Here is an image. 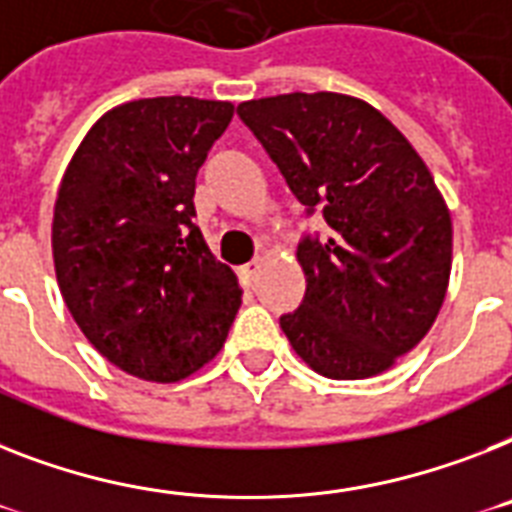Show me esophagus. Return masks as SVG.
I'll return each instance as SVG.
<instances>
[{
  "label": "esophagus",
  "instance_id": "1",
  "mask_svg": "<svg viewBox=\"0 0 512 512\" xmlns=\"http://www.w3.org/2000/svg\"><path fill=\"white\" fill-rule=\"evenodd\" d=\"M260 268H263V260H252V263L244 265V268H242L244 281H255V276L260 273Z\"/></svg>",
  "mask_w": 512,
  "mask_h": 512
}]
</instances>
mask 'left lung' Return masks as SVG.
I'll return each instance as SVG.
<instances>
[{"mask_svg":"<svg viewBox=\"0 0 512 512\" xmlns=\"http://www.w3.org/2000/svg\"><path fill=\"white\" fill-rule=\"evenodd\" d=\"M236 110L331 228L297 249L305 299L281 315L292 350L339 381L389 371L429 334L450 286V207L431 170L392 120L350 94L294 91Z\"/></svg>","mask_w":512,"mask_h":512,"instance_id":"obj_1","label":"left lung"}]
</instances>
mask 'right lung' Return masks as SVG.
Segmentation results:
<instances>
[{
    "label": "right lung",
    "instance_id": "obj_1",
    "mask_svg": "<svg viewBox=\"0 0 512 512\" xmlns=\"http://www.w3.org/2000/svg\"><path fill=\"white\" fill-rule=\"evenodd\" d=\"M234 118L220 99H134L89 128L60 181L52 257L91 347L141 381L210 363L242 305L194 226V178Z\"/></svg>",
    "mask_w": 512,
    "mask_h": 512
}]
</instances>
